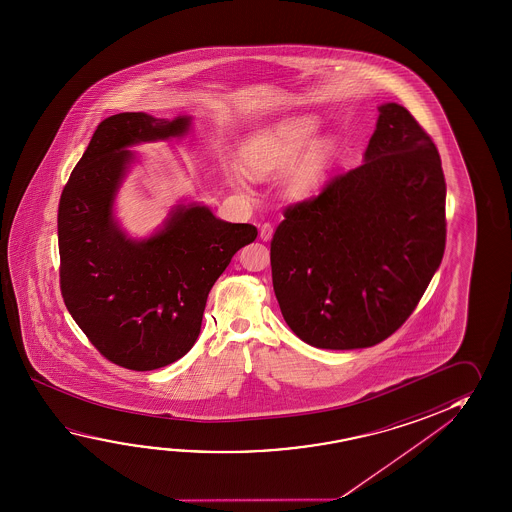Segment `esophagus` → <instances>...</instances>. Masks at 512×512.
<instances>
[{
  "instance_id": "1",
  "label": "esophagus",
  "mask_w": 512,
  "mask_h": 512,
  "mask_svg": "<svg viewBox=\"0 0 512 512\" xmlns=\"http://www.w3.org/2000/svg\"><path fill=\"white\" fill-rule=\"evenodd\" d=\"M259 235L264 243L271 241V237H273V225H271V223H264V225L260 227Z\"/></svg>"
}]
</instances>
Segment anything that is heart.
Returning <instances> with one entry per match:
<instances>
[{"instance_id": "obj_1", "label": "heart", "mask_w": 512, "mask_h": 512, "mask_svg": "<svg viewBox=\"0 0 512 512\" xmlns=\"http://www.w3.org/2000/svg\"><path fill=\"white\" fill-rule=\"evenodd\" d=\"M319 128L314 116H289L253 132L239 148L244 173L266 180L285 173L280 191L291 202H302L316 193L336 155V141L328 135L309 141ZM235 189H244V176L230 171Z\"/></svg>"}]
</instances>
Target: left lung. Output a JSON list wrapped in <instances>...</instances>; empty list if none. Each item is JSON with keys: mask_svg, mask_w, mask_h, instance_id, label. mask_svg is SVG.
<instances>
[{"mask_svg": "<svg viewBox=\"0 0 512 512\" xmlns=\"http://www.w3.org/2000/svg\"><path fill=\"white\" fill-rule=\"evenodd\" d=\"M362 162L318 198L285 210L271 241L285 323L325 350L368 348L391 336L443 260L441 159L409 110L378 107Z\"/></svg>", "mask_w": 512, "mask_h": 512, "instance_id": "1", "label": "left lung"}]
</instances>
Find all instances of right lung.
<instances>
[{
  "mask_svg": "<svg viewBox=\"0 0 512 512\" xmlns=\"http://www.w3.org/2000/svg\"><path fill=\"white\" fill-rule=\"evenodd\" d=\"M193 118L121 112L101 121L59 205L60 289L69 314L109 361L151 371L193 348L214 282L257 228L216 218L200 202L175 203L146 237L126 234L116 198L141 162L132 150L178 139Z\"/></svg>",
  "mask_w": 512,
  "mask_h": 512,
  "instance_id": "1",
  "label": "right lung"
}]
</instances>
